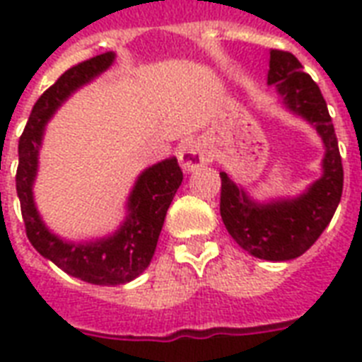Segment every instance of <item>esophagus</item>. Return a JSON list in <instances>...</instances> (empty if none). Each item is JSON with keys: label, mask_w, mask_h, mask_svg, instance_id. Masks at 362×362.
Masks as SVG:
<instances>
[{"label": "esophagus", "mask_w": 362, "mask_h": 362, "mask_svg": "<svg viewBox=\"0 0 362 362\" xmlns=\"http://www.w3.org/2000/svg\"><path fill=\"white\" fill-rule=\"evenodd\" d=\"M178 161L184 173H195L206 163V148L203 142L186 141L178 150Z\"/></svg>", "instance_id": "obj_1"}]
</instances>
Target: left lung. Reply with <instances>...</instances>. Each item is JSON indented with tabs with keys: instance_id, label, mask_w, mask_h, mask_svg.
I'll use <instances>...</instances> for the list:
<instances>
[{
	"instance_id": "left-lung-1",
	"label": "left lung",
	"mask_w": 362,
	"mask_h": 362,
	"mask_svg": "<svg viewBox=\"0 0 362 362\" xmlns=\"http://www.w3.org/2000/svg\"><path fill=\"white\" fill-rule=\"evenodd\" d=\"M267 84L280 105L315 129L323 142L321 175L298 195L259 201L221 170L220 214L242 250L264 261H289L303 255L325 227L342 197L344 169L329 109L320 88L293 54L270 50Z\"/></svg>"
}]
</instances>
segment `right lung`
<instances>
[{"instance_id": "add662e5", "label": "right lung", "mask_w": 362, "mask_h": 362, "mask_svg": "<svg viewBox=\"0 0 362 362\" xmlns=\"http://www.w3.org/2000/svg\"><path fill=\"white\" fill-rule=\"evenodd\" d=\"M115 59V52H105L65 71L37 99L18 142L16 193L31 246L69 276L95 286L127 284L146 270L158 246L167 210L182 184V170L176 158L146 167L131 187L125 201V218L118 229L90 240L59 237L37 210L33 186L47 124L73 93L103 75Z\"/></svg>"}]
</instances>
